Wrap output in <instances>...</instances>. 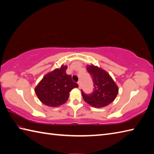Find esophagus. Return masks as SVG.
Returning <instances> with one entry per match:
<instances>
[{
	"mask_svg": "<svg viewBox=\"0 0 154 154\" xmlns=\"http://www.w3.org/2000/svg\"><path fill=\"white\" fill-rule=\"evenodd\" d=\"M77 84H78V85H79V89H80V88H81V82L79 81L77 82Z\"/></svg>",
	"mask_w": 154,
	"mask_h": 154,
	"instance_id": "obj_1",
	"label": "esophagus"
}]
</instances>
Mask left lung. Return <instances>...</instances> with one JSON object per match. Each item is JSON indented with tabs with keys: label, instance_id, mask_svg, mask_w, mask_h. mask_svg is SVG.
I'll use <instances>...</instances> for the list:
<instances>
[{
	"label": "left lung",
	"instance_id": "1",
	"mask_svg": "<svg viewBox=\"0 0 154 154\" xmlns=\"http://www.w3.org/2000/svg\"><path fill=\"white\" fill-rule=\"evenodd\" d=\"M94 83V91L90 94L82 91L84 100L95 108H103L112 103L119 93V87L110 75L103 69L93 64L87 65Z\"/></svg>",
	"mask_w": 154,
	"mask_h": 154
}]
</instances>
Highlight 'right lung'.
<instances>
[{"mask_svg":"<svg viewBox=\"0 0 154 154\" xmlns=\"http://www.w3.org/2000/svg\"><path fill=\"white\" fill-rule=\"evenodd\" d=\"M67 65H62L44 75L35 88V93L45 105L57 107L67 102L69 92L78 87L77 83L72 81L71 76L66 73Z\"/></svg>","mask_w":154,"mask_h":154,"instance_id":"right-lung-1","label":"right lung"}]
</instances>
